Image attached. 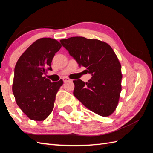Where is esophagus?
I'll return each instance as SVG.
<instances>
[{"label":"esophagus","instance_id":"34e87169","mask_svg":"<svg viewBox=\"0 0 153 153\" xmlns=\"http://www.w3.org/2000/svg\"><path fill=\"white\" fill-rule=\"evenodd\" d=\"M68 81H70L69 78H67V77H64L63 78V82H67Z\"/></svg>","mask_w":153,"mask_h":153}]
</instances>
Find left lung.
I'll return each mask as SVG.
<instances>
[{
    "instance_id": "1",
    "label": "left lung",
    "mask_w": 153,
    "mask_h": 153,
    "mask_svg": "<svg viewBox=\"0 0 153 153\" xmlns=\"http://www.w3.org/2000/svg\"><path fill=\"white\" fill-rule=\"evenodd\" d=\"M60 41L79 66L92 75L88 82L73 81L74 96L97 114L111 115L119 102L122 78L121 64L112 47L104 41L83 37Z\"/></svg>"
}]
</instances>
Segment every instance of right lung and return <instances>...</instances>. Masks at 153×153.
I'll use <instances>...</instances> for the list:
<instances>
[{"instance_id":"right-lung-1","label":"right lung","mask_w":153,"mask_h":153,"mask_svg":"<svg viewBox=\"0 0 153 153\" xmlns=\"http://www.w3.org/2000/svg\"><path fill=\"white\" fill-rule=\"evenodd\" d=\"M62 45L54 39L35 41L16 64L12 92L16 103L29 118L43 121L53 111L56 95L63 81L51 82L44 75Z\"/></svg>"}]
</instances>
